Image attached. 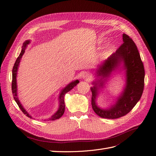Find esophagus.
I'll use <instances>...</instances> for the list:
<instances>
[{
	"instance_id": "esophagus-1",
	"label": "esophagus",
	"mask_w": 156,
	"mask_h": 156,
	"mask_svg": "<svg viewBox=\"0 0 156 156\" xmlns=\"http://www.w3.org/2000/svg\"><path fill=\"white\" fill-rule=\"evenodd\" d=\"M82 78L84 79H88L90 77V74L88 73V72H83L82 73Z\"/></svg>"
}]
</instances>
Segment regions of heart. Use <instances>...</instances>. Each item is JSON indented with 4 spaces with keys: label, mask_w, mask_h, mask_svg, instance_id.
I'll return each instance as SVG.
<instances>
[{
    "label": "heart",
    "mask_w": 156,
    "mask_h": 156,
    "mask_svg": "<svg viewBox=\"0 0 156 156\" xmlns=\"http://www.w3.org/2000/svg\"><path fill=\"white\" fill-rule=\"evenodd\" d=\"M112 48L111 46L108 47V48L105 50V51L101 54V57H105V56L109 55L112 52Z\"/></svg>",
    "instance_id": "obj_1"
}]
</instances>
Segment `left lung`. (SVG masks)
Masks as SVG:
<instances>
[{
	"instance_id": "left-lung-1",
	"label": "left lung",
	"mask_w": 156,
	"mask_h": 156,
	"mask_svg": "<svg viewBox=\"0 0 156 156\" xmlns=\"http://www.w3.org/2000/svg\"><path fill=\"white\" fill-rule=\"evenodd\" d=\"M122 37L123 44L115 53H112L99 66L97 74L98 76L106 77L119 67L121 63H124L127 81L123 93L109 109H101L96 103V97L98 94L97 83L91 88L92 108L96 115L103 119H115L125 116L135 106L143 92L145 72L139 51L134 41L129 36L124 34ZM102 83V82L100 83V87L103 85Z\"/></svg>"
}]
</instances>
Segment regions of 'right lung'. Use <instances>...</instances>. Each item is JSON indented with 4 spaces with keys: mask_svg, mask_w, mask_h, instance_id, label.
I'll use <instances>...</instances> for the list:
<instances>
[{
    "mask_svg": "<svg viewBox=\"0 0 156 156\" xmlns=\"http://www.w3.org/2000/svg\"><path fill=\"white\" fill-rule=\"evenodd\" d=\"M30 43V41L27 40L25 42H24L23 45V48L21 50V53L20 54V56H18L15 64H14V66L13 67V69H12V94H13V99L15 100L16 102L17 103V104L18 105L19 107L20 108V109L21 110V111L24 113V114L31 119V116L29 115L26 110L23 107V106L21 105V103L20 102V100L17 98V83H16V76H17V69H18V66L19 64H20V60L22 57L23 55L24 54L25 49L27 48V45ZM79 81L78 80H76V81H74L73 82H72L71 83H69L68 85H67V87H66L62 90L61 92L60 96H59V102H60V105H59V108L58 110L56 111L55 114L51 116V119H49L50 120H55L56 119H58L60 118L62 116L64 115V110H65V104H64V96L65 94H66L68 92H69V90H71L73 87H75V86L77 85V83H79Z\"/></svg>",
    "mask_w": 156,
    "mask_h": 156,
    "instance_id": "obj_1",
    "label": "right lung"
}]
</instances>
